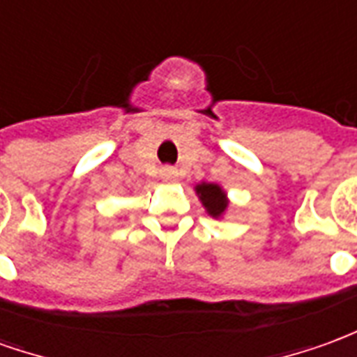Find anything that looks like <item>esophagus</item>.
Returning <instances> with one entry per match:
<instances>
[{"mask_svg":"<svg viewBox=\"0 0 357 357\" xmlns=\"http://www.w3.org/2000/svg\"><path fill=\"white\" fill-rule=\"evenodd\" d=\"M160 174H162V178H166V179L178 178V170H176L174 166H164L162 170H160Z\"/></svg>","mask_w":357,"mask_h":357,"instance_id":"34e87169","label":"esophagus"}]
</instances>
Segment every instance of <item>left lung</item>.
Instances as JSON below:
<instances>
[{
    "label": "left lung",
    "instance_id": "left-lung-1",
    "mask_svg": "<svg viewBox=\"0 0 357 357\" xmlns=\"http://www.w3.org/2000/svg\"><path fill=\"white\" fill-rule=\"evenodd\" d=\"M197 193L201 197L204 208L208 210L210 216H222V212L227 208V201H225V193L214 183H201L197 185Z\"/></svg>",
    "mask_w": 357,
    "mask_h": 357
}]
</instances>
